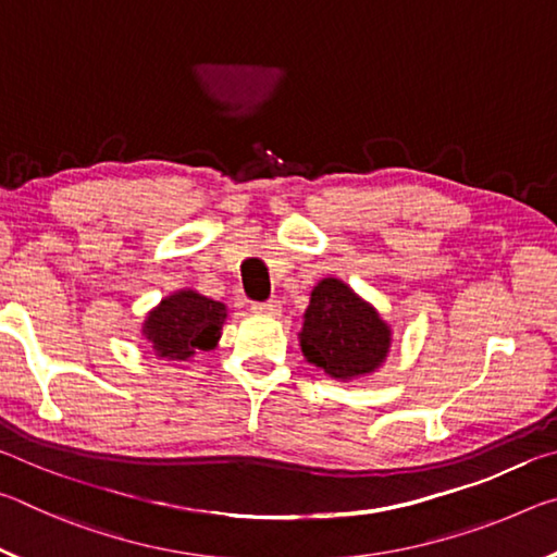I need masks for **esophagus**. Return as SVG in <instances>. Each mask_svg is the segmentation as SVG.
Listing matches in <instances>:
<instances>
[{"mask_svg": "<svg viewBox=\"0 0 557 557\" xmlns=\"http://www.w3.org/2000/svg\"><path fill=\"white\" fill-rule=\"evenodd\" d=\"M252 312H256V314H265V317H280V314H282V305H280V299L256 301V305H252Z\"/></svg>", "mask_w": 557, "mask_h": 557, "instance_id": "esophagus-1", "label": "esophagus"}]
</instances>
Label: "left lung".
<instances>
[{
  "label": "left lung",
  "instance_id": "1",
  "mask_svg": "<svg viewBox=\"0 0 557 557\" xmlns=\"http://www.w3.org/2000/svg\"><path fill=\"white\" fill-rule=\"evenodd\" d=\"M297 336L307 363L344 383L379 371L393 346V326L338 277L317 282Z\"/></svg>",
  "mask_w": 557,
  "mask_h": 557
}]
</instances>
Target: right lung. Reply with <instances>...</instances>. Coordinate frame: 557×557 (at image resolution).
Returning <instances> with one entry per match:
<instances>
[{
    "instance_id": "obj_1",
    "label": "right lung",
    "mask_w": 557,
    "mask_h": 557,
    "mask_svg": "<svg viewBox=\"0 0 557 557\" xmlns=\"http://www.w3.org/2000/svg\"><path fill=\"white\" fill-rule=\"evenodd\" d=\"M228 307L196 289H176L152 307L143 322V336L157 358L188 361L196 351L219 346Z\"/></svg>"
}]
</instances>
